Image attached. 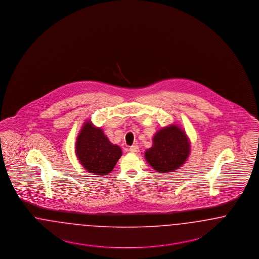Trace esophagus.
I'll use <instances>...</instances> for the list:
<instances>
[{"instance_id": "esophagus-1", "label": "esophagus", "mask_w": 259, "mask_h": 259, "mask_svg": "<svg viewBox=\"0 0 259 259\" xmlns=\"http://www.w3.org/2000/svg\"><path fill=\"white\" fill-rule=\"evenodd\" d=\"M128 151L131 152V153H134V154H137L138 152H139V147L136 146V145H135V146H132L130 149H128Z\"/></svg>"}]
</instances>
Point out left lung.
<instances>
[{"instance_id": "left-lung-1", "label": "left lung", "mask_w": 259, "mask_h": 259, "mask_svg": "<svg viewBox=\"0 0 259 259\" xmlns=\"http://www.w3.org/2000/svg\"><path fill=\"white\" fill-rule=\"evenodd\" d=\"M191 154V141L178 124L164 126L154 135L153 145L145 152L147 162L158 173L174 172Z\"/></svg>"}]
</instances>
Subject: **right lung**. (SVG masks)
Wrapping results in <instances>:
<instances>
[{"label": "right lung", "mask_w": 259, "mask_h": 259, "mask_svg": "<svg viewBox=\"0 0 259 259\" xmlns=\"http://www.w3.org/2000/svg\"><path fill=\"white\" fill-rule=\"evenodd\" d=\"M75 153L81 165L89 173L105 176L112 171L122 156V150L109 141L101 127L87 120L80 130Z\"/></svg>", "instance_id": "1"}]
</instances>
